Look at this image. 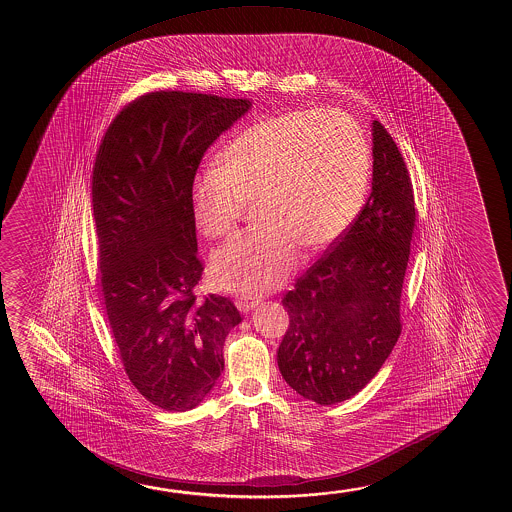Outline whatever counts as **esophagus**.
Wrapping results in <instances>:
<instances>
[{"label":"esophagus","mask_w":512,"mask_h":512,"mask_svg":"<svg viewBox=\"0 0 512 512\" xmlns=\"http://www.w3.org/2000/svg\"><path fill=\"white\" fill-rule=\"evenodd\" d=\"M260 299H257V297H248V295H245V297H238L236 299V306H238L239 311H243V313H246V311H250V309L255 308V306H259Z\"/></svg>","instance_id":"1"}]
</instances>
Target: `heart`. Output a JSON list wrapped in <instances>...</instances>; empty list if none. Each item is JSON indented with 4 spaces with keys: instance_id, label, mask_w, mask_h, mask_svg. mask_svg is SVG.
Returning a JSON list of instances; mask_svg holds the SVG:
<instances>
[{
    "instance_id": "1",
    "label": "heart",
    "mask_w": 512,
    "mask_h": 512,
    "mask_svg": "<svg viewBox=\"0 0 512 512\" xmlns=\"http://www.w3.org/2000/svg\"><path fill=\"white\" fill-rule=\"evenodd\" d=\"M371 148L348 115L322 108L278 113L229 141L222 162L206 164L190 192L197 231L229 236L255 199L260 224L220 246L211 274L220 287L260 294L278 287L299 248L341 238L364 206Z\"/></svg>"
}]
</instances>
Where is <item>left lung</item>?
I'll return each mask as SVG.
<instances>
[{"mask_svg": "<svg viewBox=\"0 0 512 512\" xmlns=\"http://www.w3.org/2000/svg\"><path fill=\"white\" fill-rule=\"evenodd\" d=\"M372 192L341 238L283 295L290 325L281 376L304 399L332 406L360 392L402 330L400 295L416 210L402 154L372 122Z\"/></svg>", "mask_w": 512, "mask_h": 512, "instance_id": "obj_1", "label": "left lung"}]
</instances>
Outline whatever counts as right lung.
Listing matches in <instances>:
<instances>
[{"label":"right lung","mask_w":512,"mask_h":512,"mask_svg":"<svg viewBox=\"0 0 512 512\" xmlns=\"http://www.w3.org/2000/svg\"><path fill=\"white\" fill-rule=\"evenodd\" d=\"M248 99L157 91L112 120L92 168L101 292L120 360L154 406H199L224 371L225 337L241 322L222 295L197 297L190 192L204 152Z\"/></svg>","instance_id":"1"}]
</instances>
